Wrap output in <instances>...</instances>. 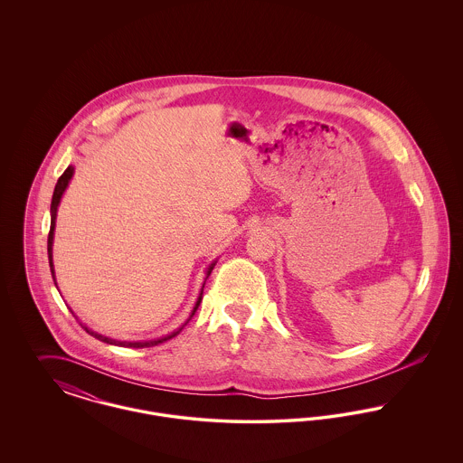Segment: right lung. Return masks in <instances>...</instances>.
I'll use <instances>...</instances> for the list:
<instances>
[{"instance_id":"right-lung-1","label":"right lung","mask_w":463,"mask_h":463,"mask_svg":"<svg viewBox=\"0 0 463 463\" xmlns=\"http://www.w3.org/2000/svg\"><path fill=\"white\" fill-rule=\"evenodd\" d=\"M72 166H67L66 172L62 174V175L59 176V180H57V185H55V191H53V198H52V206H50V212H52V222H50V232H48V260H50V270H52V278H53V281H55V276H53V264H52V242H53V229H55V215H57V206H59V203H61V198H62V194H64V191H66L67 184H69V180H71V176H72ZM213 265H210V269H208V274L212 272V269H213ZM201 297H203V293H201ZM201 297L198 298V302H196V307L193 310V314H191V317L194 316V312L198 310L199 304H201ZM87 333H90L91 336H95V338H99V340H102V342H106V344H114V345H121V347H133V349H142V347H153V345H157V344H163L165 340H170L172 336H175L178 331H174L172 335H168V336H165V338H159V340H151V342H116V340H110L108 336H102V335H99V333H95V331L89 330L87 326H83Z\"/></svg>"}]
</instances>
